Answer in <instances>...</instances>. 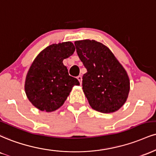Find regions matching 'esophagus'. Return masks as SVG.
I'll list each match as a JSON object with an SVG mask.
<instances>
[{
	"instance_id": "esophagus-1",
	"label": "esophagus",
	"mask_w": 156,
	"mask_h": 156,
	"mask_svg": "<svg viewBox=\"0 0 156 156\" xmlns=\"http://www.w3.org/2000/svg\"><path fill=\"white\" fill-rule=\"evenodd\" d=\"M78 78V80H79L80 83V84H81V83H82V77H81V76H78V78Z\"/></svg>"
}]
</instances>
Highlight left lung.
<instances>
[{
	"label": "left lung",
	"mask_w": 156,
	"mask_h": 156,
	"mask_svg": "<svg viewBox=\"0 0 156 156\" xmlns=\"http://www.w3.org/2000/svg\"><path fill=\"white\" fill-rule=\"evenodd\" d=\"M74 44L87 70L82 86L90 106L103 113L119 110L126 102L130 90V80L124 67L102 43L86 39Z\"/></svg>",
	"instance_id": "obj_1"
}]
</instances>
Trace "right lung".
<instances>
[{"label": "right lung", "instance_id": "1", "mask_svg": "<svg viewBox=\"0 0 156 156\" xmlns=\"http://www.w3.org/2000/svg\"><path fill=\"white\" fill-rule=\"evenodd\" d=\"M72 42L50 45L35 57L24 82L26 96L41 111L53 112L62 106L74 86L80 85L69 76L63 60L74 53Z\"/></svg>", "mask_w": 156, "mask_h": 156}]
</instances>
